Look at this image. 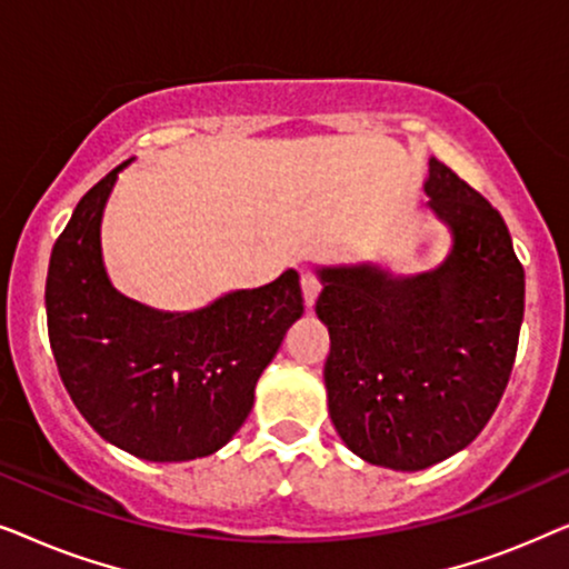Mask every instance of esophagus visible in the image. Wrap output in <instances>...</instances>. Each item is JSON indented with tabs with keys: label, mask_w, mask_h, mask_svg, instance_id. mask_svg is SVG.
<instances>
[{
	"label": "esophagus",
	"mask_w": 569,
	"mask_h": 569,
	"mask_svg": "<svg viewBox=\"0 0 569 569\" xmlns=\"http://www.w3.org/2000/svg\"><path fill=\"white\" fill-rule=\"evenodd\" d=\"M300 284H302V298H306V306L313 308L318 300V292H321V279H318L316 274H310V271H306V274L300 277Z\"/></svg>",
	"instance_id": "esophagus-1"
}]
</instances>
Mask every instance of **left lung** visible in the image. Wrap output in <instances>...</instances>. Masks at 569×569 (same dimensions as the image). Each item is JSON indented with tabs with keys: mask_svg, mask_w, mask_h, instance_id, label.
<instances>
[{
	"mask_svg": "<svg viewBox=\"0 0 569 569\" xmlns=\"http://www.w3.org/2000/svg\"><path fill=\"white\" fill-rule=\"evenodd\" d=\"M425 193L450 232L438 267L409 277L372 261L316 269L331 422L355 456L393 471L446 461L485 430L523 323L526 277L500 212L438 158Z\"/></svg>",
	"mask_w": 569,
	"mask_h": 569,
	"instance_id": "obj_1",
	"label": "left lung"
}]
</instances>
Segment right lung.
<instances>
[{
  "mask_svg": "<svg viewBox=\"0 0 569 569\" xmlns=\"http://www.w3.org/2000/svg\"><path fill=\"white\" fill-rule=\"evenodd\" d=\"M113 168L74 207L46 277L49 341L74 407L111 446L154 463L228 446L261 372L302 316L300 274L222 295L189 313L127 298L106 274L100 222Z\"/></svg>",
  "mask_w": 569,
  "mask_h": 569,
  "instance_id": "1",
  "label": "right lung"
}]
</instances>
